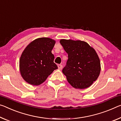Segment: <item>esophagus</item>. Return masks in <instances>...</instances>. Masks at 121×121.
Returning <instances> with one entry per match:
<instances>
[{
	"label": "esophagus",
	"mask_w": 121,
	"mask_h": 121,
	"mask_svg": "<svg viewBox=\"0 0 121 121\" xmlns=\"http://www.w3.org/2000/svg\"><path fill=\"white\" fill-rule=\"evenodd\" d=\"M57 67H58V68L59 69H62V65H57Z\"/></svg>",
	"instance_id": "obj_1"
}]
</instances>
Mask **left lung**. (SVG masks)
I'll use <instances>...</instances> for the list:
<instances>
[{
	"mask_svg": "<svg viewBox=\"0 0 121 121\" xmlns=\"http://www.w3.org/2000/svg\"><path fill=\"white\" fill-rule=\"evenodd\" d=\"M60 43L68 54V60L63 68L70 85L77 89H85L98 78L100 61L94 49L85 41L62 39Z\"/></svg>",
	"mask_w": 121,
	"mask_h": 121,
	"instance_id": "8db88e82",
	"label": "left lung"
}]
</instances>
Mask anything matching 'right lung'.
<instances>
[{"label": "right lung", "instance_id": "1", "mask_svg": "<svg viewBox=\"0 0 121 121\" xmlns=\"http://www.w3.org/2000/svg\"><path fill=\"white\" fill-rule=\"evenodd\" d=\"M55 41L48 38L34 40L21 55L19 67L22 78L30 85L38 86L57 69L52 50Z\"/></svg>", "mask_w": 121, "mask_h": 121}]
</instances>
